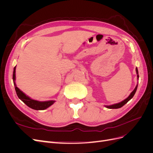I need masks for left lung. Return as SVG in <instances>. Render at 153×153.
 Here are the masks:
<instances>
[{
    "label": "left lung",
    "instance_id": "obj_1",
    "mask_svg": "<svg viewBox=\"0 0 153 153\" xmlns=\"http://www.w3.org/2000/svg\"><path fill=\"white\" fill-rule=\"evenodd\" d=\"M136 73H137V78L138 79V78H139V76H138V69H137V68H136ZM137 87H138V85H137V86H136V87H135V89H134V90L131 92V94H129V96L128 97V98H127L126 99H125L124 100H123V101H121V102L118 103H116V104H114V105H112L105 106H106V108H110V109L119 108L122 107L123 106H124L125 104L127 103L128 102V101L133 98V96L135 95V92H136V91H137Z\"/></svg>",
    "mask_w": 153,
    "mask_h": 153
}]
</instances>
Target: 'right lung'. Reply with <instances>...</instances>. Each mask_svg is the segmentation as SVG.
I'll return each mask as SVG.
<instances>
[{
  "instance_id": "1",
  "label": "right lung",
  "mask_w": 153,
  "mask_h": 153,
  "mask_svg": "<svg viewBox=\"0 0 153 153\" xmlns=\"http://www.w3.org/2000/svg\"><path fill=\"white\" fill-rule=\"evenodd\" d=\"M16 66L14 68V71L13 74V80L14 85L15 87V91L16 92V94L20 100H21L23 102H24L26 105H27L29 107L36 110H42L46 108H48L52 105H53L55 101L54 100H50V101H39L37 100H32L29 96H27L25 94H24L22 91H20L18 88L16 87L15 84V80H16Z\"/></svg>"
}]
</instances>
